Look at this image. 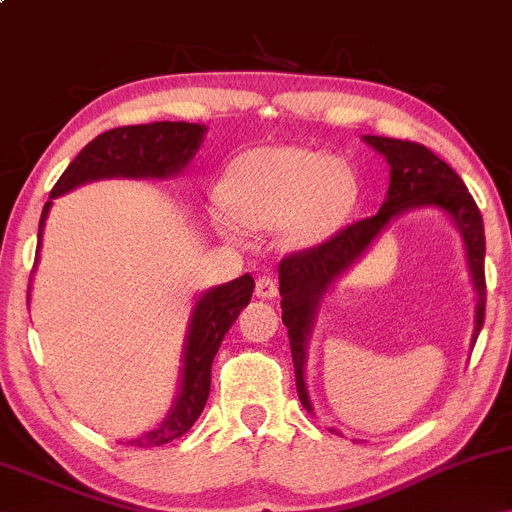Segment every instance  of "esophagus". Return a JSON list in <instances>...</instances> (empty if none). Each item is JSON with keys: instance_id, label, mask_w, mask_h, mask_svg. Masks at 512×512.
Masks as SVG:
<instances>
[{"instance_id": "1", "label": "esophagus", "mask_w": 512, "mask_h": 512, "mask_svg": "<svg viewBox=\"0 0 512 512\" xmlns=\"http://www.w3.org/2000/svg\"><path fill=\"white\" fill-rule=\"evenodd\" d=\"M255 293L260 298H276V293H279V286H276L274 276H267V274L260 276V279H257Z\"/></svg>"}]
</instances>
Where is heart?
<instances>
[{"mask_svg": "<svg viewBox=\"0 0 512 512\" xmlns=\"http://www.w3.org/2000/svg\"><path fill=\"white\" fill-rule=\"evenodd\" d=\"M361 185L354 168L339 158L303 146H262L228 163L219 182L221 207L255 228H276L286 248L325 243L354 214ZM221 236L236 238V226L216 219Z\"/></svg>", "mask_w": 512, "mask_h": 512, "instance_id": "heart-1", "label": "heart"}]
</instances>
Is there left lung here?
I'll use <instances>...</instances> for the list:
<instances>
[{
	"label": "left lung",
	"mask_w": 512,
	"mask_h": 512,
	"mask_svg": "<svg viewBox=\"0 0 512 512\" xmlns=\"http://www.w3.org/2000/svg\"><path fill=\"white\" fill-rule=\"evenodd\" d=\"M363 142L373 146L378 154L390 163V187L383 207L370 219L356 221L342 228L337 236L315 248L298 250L286 255L279 262V293H281V320L289 327V344L296 368L298 399L308 411L310 404L308 387H305V356H308V339L313 332L317 308L322 296L358 257L370 248L375 238L385 231V226L395 216L416 207H436L455 221L467 250L469 274H472L474 289H477V325H474L472 344L477 342L481 327H484L486 313V276H484V221L481 211L464 187L460 175L448 163L440 161L431 149L416 142H402V139L370 137L366 134Z\"/></svg>",
	"instance_id": "obj_1"
}]
</instances>
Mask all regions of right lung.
Instances as JSON below:
<instances>
[{
    "label": "right lung",
    "mask_w": 512,
    "mask_h": 512,
    "mask_svg": "<svg viewBox=\"0 0 512 512\" xmlns=\"http://www.w3.org/2000/svg\"><path fill=\"white\" fill-rule=\"evenodd\" d=\"M204 132L207 127L192 125V122H151V125L115 127L98 134L93 142L81 149V154L69 163L62 178L52 187L50 202H45L43 214H40L38 255L52 199L84 185V182L101 178H173L197 154L204 142ZM35 264H38V257H35ZM252 291H255V279L250 274H243L197 298L190 330H187L185 356H182L178 397H175L166 419L154 431L142 433L129 443L137 448H156V445L170 443L190 431L207 404L211 363H214L216 351L240 310L250 303Z\"/></svg>",
    "instance_id": "right-lung-1"
}]
</instances>
